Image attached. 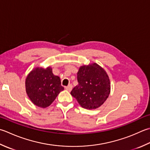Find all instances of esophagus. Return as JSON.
I'll use <instances>...</instances> for the list:
<instances>
[{
	"instance_id": "esophagus-1",
	"label": "esophagus",
	"mask_w": 150,
	"mask_h": 150,
	"mask_svg": "<svg viewBox=\"0 0 150 150\" xmlns=\"http://www.w3.org/2000/svg\"><path fill=\"white\" fill-rule=\"evenodd\" d=\"M66 89L67 90V91H71V89H72V85L71 84H69L68 86H66Z\"/></svg>"
}]
</instances>
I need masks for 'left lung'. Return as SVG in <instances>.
Listing matches in <instances>:
<instances>
[{
    "label": "left lung",
    "mask_w": 150,
    "mask_h": 150,
    "mask_svg": "<svg viewBox=\"0 0 150 150\" xmlns=\"http://www.w3.org/2000/svg\"><path fill=\"white\" fill-rule=\"evenodd\" d=\"M79 84L71 95L82 107L95 109L103 104L109 96L110 80L105 70L96 63L81 66L77 73Z\"/></svg>",
    "instance_id": "left-lung-1"
}]
</instances>
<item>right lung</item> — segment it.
Segmentation results:
<instances>
[{
  "mask_svg": "<svg viewBox=\"0 0 150 150\" xmlns=\"http://www.w3.org/2000/svg\"><path fill=\"white\" fill-rule=\"evenodd\" d=\"M26 91L32 102L36 106L45 108L49 106L64 87L60 79L54 75L51 67H36L26 79Z\"/></svg>",
  "mask_w": 150,
  "mask_h": 150,
  "instance_id": "right-lung-1",
  "label": "right lung"
}]
</instances>
